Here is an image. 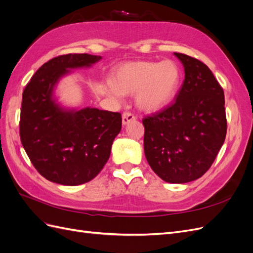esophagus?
Instances as JSON below:
<instances>
[{
	"instance_id": "obj_1",
	"label": "esophagus",
	"mask_w": 253,
	"mask_h": 253,
	"mask_svg": "<svg viewBox=\"0 0 253 253\" xmlns=\"http://www.w3.org/2000/svg\"><path fill=\"white\" fill-rule=\"evenodd\" d=\"M135 119H136V117L134 116V114H132L131 112H125L124 114H122V124H124L125 126L127 125L128 122L134 121Z\"/></svg>"
}]
</instances>
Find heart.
<instances>
[{"mask_svg": "<svg viewBox=\"0 0 253 253\" xmlns=\"http://www.w3.org/2000/svg\"><path fill=\"white\" fill-rule=\"evenodd\" d=\"M180 81L181 71L175 61H140L121 65L115 71L109 93L114 97L137 93L136 102L141 109L156 111L173 100Z\"/></svg>", "mask_w": 253, "mask_h": 253, "instance_id": "obj_1", "label": "heart"}]
</instances>
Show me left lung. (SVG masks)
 Returning a JSON list of instances; mask_svg holds the SVG:
<instances>
[{
    "label": "left lung",
    "instance_id": "1",
    "mask_svg": "<svg viewBox=\"0 0 253 253\" xmlns=\"http://www.w3.org/2000/svg\"><path fill=\"white\" fill-rule=\"evenodd\" d=\"M185 68L175 101L144 116L143 148L152 170L171 183L195 180L210 169L227 134L224 89L209 67L174 52Z\"/></svg>",
    "mask_w": 253,
    "mask_h": 253
}]
</instances>
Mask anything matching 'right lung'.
<instances>
[{"label":"right lung","mask_w":253,"mask_h":253,"mask_svg":"<svg viewBox=\"0 0 253 253\" xmlns=\"http://www.w3.org/2000/svg\"><path fill=\"white\" fill-rule=\"evenodd\" d=\"M100 59L87 53L52 58L23 91L21 142L36 170L49 181L82 185L95 178L110 158L121 114L90 108L65 111L52 99L53 86L71 68L90 66Z\"/></svg>","instance_id":"1"}]
</instances>
